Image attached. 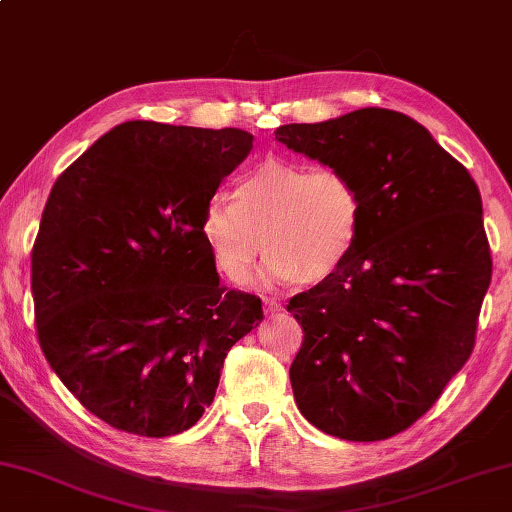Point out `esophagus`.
<instances>
[{"label":"esophagus","mask_w":512,"mask_h":512,"mask_svg":"<svg viewBox=\"0 0 512 512\" xmlns=\"http://www.w3.org/2000/svg\"><path fill=\"white\" fill-rule=\"evenodd\" d=\"M263 303H265V310L272 312V314L274 312H281V307H283L281 301H278V298H274V296H265Z\"/></svg>","instance_id":"34e87169"}]
</instances>
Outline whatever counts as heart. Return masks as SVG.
<instances>
[{
    "instance_id": "1",
    "label": "heart",
    "mask_w": 512,
    "mask_h": 512,
    "mask_svg": "<svg viewBox=\"0 0 512 512\" xmlns=\"http://www.w3.org/2000/svg\"><path fill=\"white\" fill-rule=\"evenodd\" d=\"M361 218V194L345 171L267 158L236 180L231 200H207L200 236L231 283L247 281L263 245L265 283H316L352 256Z\"/></svg>"
}]
</instances>
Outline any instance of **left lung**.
Listing matches in <instances>:
<instances>
[{
	"mask_svg": "<svg viewBox=\"0 0 512 512\" xmlns=\"http://www.w3.org/2000/svg\"><path fill=\"white\" fill-rule=\"evenodd\" d=\"M276 140L345 171L363 200L347 263L287 305L305 332L289 368L296 406L332 437L390 439L475 345L493 274L479 189L426 127L379 106L283 124Z\"/></svg>",
	"mask_w": 512,
	"mask_h": 512,
	"instance_id": "obj_1",
	"label": "left lung"
}]
</instances>
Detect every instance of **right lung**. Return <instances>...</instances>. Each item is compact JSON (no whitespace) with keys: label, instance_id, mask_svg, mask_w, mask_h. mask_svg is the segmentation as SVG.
Instances as JSON below:
<instances>
[{"label":"right lung","instance_id":"1","mask_svg":"<svg viewBox=\"0 0 512 512\" xmlns=\"http://www.w3.org/2000/svg\"><path fill=\"white\" fill-rule=\"evenodd\" d=\"M254 147L243 129L124 122L66 169L31 254L37 339L82 406L140 437L189 430L263 321L220 287L200 218Z\"/></svg>","mask_w":512,"mask_h":512}]
</instances>
